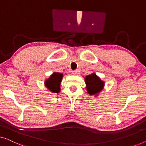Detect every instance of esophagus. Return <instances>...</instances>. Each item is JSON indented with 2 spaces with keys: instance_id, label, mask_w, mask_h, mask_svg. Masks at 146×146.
<instances>
[{
  "instance_id": "obj_1",
  "label": "esophagus",
  "mask_w": 146,
  "mask_h": 146,
  "mask_svg": "<svg viewBox=\"0 0 146 146\" xmlns=\"http://www.w3.org/2000/svg\"><path fill=\"white\" fill-rule=\"evenodd\" d=\"M72 74H74V75H77V74H79V71L78 70H74V71H72Z\"/></svg>"
}]
</instances>
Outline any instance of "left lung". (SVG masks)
Instances as JSON below:
<instances>
[{
  "label": "left lung",
  "mask_w": 146,
  "mask_h": 146,
  "mask_svg": "<svg viewBox=\"0 0 146 146\" xmlns=\"http://www.w3.org/2000/svg\"><path fill=\"white\" fill-rule=\"evenodd\" d=\"M87 92L90 96H98L104 88L105 83L95 73L86 76L85 78Z\"/></svg>",
  "instance_id": "1"
}]
</instances>
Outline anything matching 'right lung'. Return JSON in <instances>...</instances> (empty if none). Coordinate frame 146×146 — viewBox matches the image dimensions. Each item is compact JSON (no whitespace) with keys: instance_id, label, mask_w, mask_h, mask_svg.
<instances>
[{"instance_id":"add662e5","label":"right lung","mask_w":146,"mask_h":146,"mask_svg":"<svg viewBox=\"0 0 146 146\" xmlns=\"http://www.w3.org/2000/svg\"><path fill=\"white\" fill-rule=\"evenodd\" d=\"M63 74L59 72H54L45 80V85L50 92L58 94L60 90V83L62 81Z\"/></svg>"}]
</instances>
